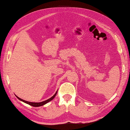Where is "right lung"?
Listing matches in <instances>:
<instances>
[{
  "instance_id": "obj_1",
  "label": "right lung",
  "mask_w": 130,
  "mask_h": 130,
  "mask_svg": "<svg viewBox=\"0 0 130 130\" xmlns=\"http://www.w3.org/2000/svg\"><path fill=\"white\" fill-rule=\"evenodd\" d=\"M57 92H56V93H55V94H54V95L51 98H50V99H47V100H46L44 101V102H40V103H32V102H27V101H25V100H23V99H22L18 98V97L17 96H17V98L19 100H20L21 101H22V102H24V103H26V104H29V105H31V106H33V107H39V106H42V105H44V104H46V103H47L48 102H49L50 101L52 100L54 98V97L56 96V95L57 94Z\"/></svg>"
}]
</instances>
